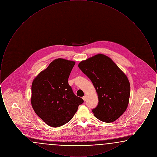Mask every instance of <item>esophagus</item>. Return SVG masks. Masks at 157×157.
<instances>
[{"instance_id": "1", "label": "esophagus", "mask_w": 157, "mask_h": 157, "mask_svg": "<svg viewBox=\"0 0 157 157\" xmlns=\"http://www.w3.org/2000/svg\"><path fill=\"white\" fill-rule=\"evenodd\" d=\"M82 99H83L84 101H86V99H87V97H86V95H85V96H83V97H82Z\"/></svg>"}]
</instances>
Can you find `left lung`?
Returning a JSON list of instances; mask_svg holds the SVG:
<instances>
[{"mask_svg": "<svg viewBox=\"0 0 157 157\" xmlns=\"http://www.w3.org/2000/svg\"><path fill=\"white\" fill-rule=\"evenodd\" d=\"M78 67L92 82L99 102L92 110L95 117L112 122L126 111L130 96V83L126 75L110 58L98 54L81 61Z\"/></svg>", "mask_w": 157, "mask_h": 157, "instance_id": "1", "label": "left lung"}]
</instances>
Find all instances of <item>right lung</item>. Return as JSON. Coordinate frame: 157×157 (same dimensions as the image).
Returning <instances> with one entry per match:
<instances>
[{
  "label": "right lung",
  "mask_w": 157,
  "mask_h": 157,
  "mask_svg": "<svg viewBox=\"0 0 157 157\" xmlns=\"http://www.w3.org/2000/svg\"><path fill=\"white\" fill-rule=\"evenodd\" d=\"M75 64L72 60L55 59L33 81L31 104L37 116L49 126L56 128L67 124L83 102L68 83Z\"/></svg>",
  "instance_id": "right-lung-1"
}]
</instances>
